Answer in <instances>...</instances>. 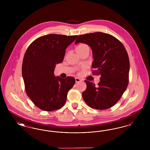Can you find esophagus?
I'll return each mask as SVG.
<instances>
[{"label":"esophagus","mask_w":150,"mask_h":150,"mask_svg":"<svg viewBox=\"0 0 150 150\" xmlns=\"http://www.w3.org/2000/svg\"><path fill=\"white\" fill-rule=\"evenodd\" d=\"M75 81H76V83H79V82H80L81 81V79H80L79 78H75Z\"/></svg>","instance_id":"1"}]
</instances>
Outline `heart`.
Segmentation results:
<instances>
[{"mask_svg":"<svg viewBox=\"0 0 150 150\" xmlns=\"http://www.w3.org/2000/svg\"><path fill=\"white\" fill-rule=\"evenodd\" d=\"M88 47H88L86 44L81 43V44H79L76 47V50H82V49H84V48H88Z\"/></svg>","mask_w":150,"mask_h":150,"instance_id":"obj_1","label":"heart"}]
</instances>
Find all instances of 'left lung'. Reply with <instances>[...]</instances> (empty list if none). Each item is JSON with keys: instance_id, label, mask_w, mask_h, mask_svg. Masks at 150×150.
<instances>
[{"instance_id": "obj_1", "label": "left lung", "mask_w": 150, "mask_h": 150, "mask_svg": "<svg viewBox=\"0 0 150 150\" xmlns=\"http://www.w3.org/2000/svg\"><path fill=\"white\" fill-rule=\"evenodd\" d=\"M88 44L92 48L94 61L92 72L100 75L95 84L85 80L86 91L82 95L86 103L93 108L106 110L114 106L127 89L130 63L123 44L114 36L96 32L79 36L75 44Z\"/></svg>"}]
</instances>
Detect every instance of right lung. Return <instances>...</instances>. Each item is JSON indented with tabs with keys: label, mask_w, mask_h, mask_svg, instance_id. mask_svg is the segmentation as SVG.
<instances>
[{
	"label": "right lung",
	"mask_w": 150,
	"mask_h": 150,
	"mask_svg": "<svg viewBox=\"0 0 150 150\" xmlns=\"http://www.w3.org/2000/svg\"><path fill=\"white\" fill-rule=\"evenodd\" d=\"M78 35L49 34L31 43L22 62V74L25 91L36 107L52 111L63 107L67 95L75 83L72 76L54 75L56 64L61 63L65 50Z\"/></svg>",
	"instance_id": "1"
}]
</instances>
